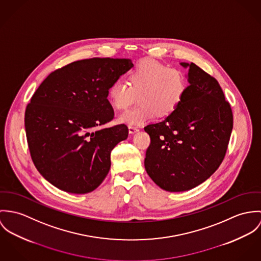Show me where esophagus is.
<instances>
[{"label": "esophagus", "instance_id": "esophagus-1", "mask_svg": "<svg viewBox=\"0 0 261 261\" xmlns=\"http://www.w3.org/2000/svg\"><path fill=\"white\" fill-rule=\"evenodd\" d=\"M139 131V128L136 127V126H132V125H129V133L130 134H134L136 132Z\"/></svg>", "mask_w": 261, "mask_h": 261}]
</instances>
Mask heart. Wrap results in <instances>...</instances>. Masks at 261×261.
Wrapping results in <instances>:
<instances>
[{"instance_id":"1","label":"heart","mask_w":261,"mask_h":261,"mask_svg":"<svg viewBox=\"0 0 261 261\" xmlns=\"http://www.w3.org/2000/svg\"><path fill=\"white\" fill-rule=\"evenodd\" d=\"M188 90L185 74L152 58L138 62L128 73V83L116 80L108 99L117 110L127 109L138 95L139 106L124 112L120 122L142 125L155 117H168L178 109Z\"/></svg>"}]
</instances>
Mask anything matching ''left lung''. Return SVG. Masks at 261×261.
Returning <instances> with one entry per match:
<instances>
[{"instance_id":"8db88e82","label":"left lung","mask_w":261,"mask_h":261,"mask_svg":"<svg viewBox=\"0 0 261 261\" xmlns=\"http://www.w3.org/2000/svg\"><path fill=\"white\" fill-rule=\"evenodd\" d=\"M188 68L189 86L178 109L164 121L150 124L145 169L162 189H192L214 173L229 143L233 115L217 80L194 63Z\"/></svg>"}]
</instances>
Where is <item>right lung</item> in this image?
<instances>
[{"mask_svg":"<svg viewBox=\"0 0 261 261\" xmlns=\"http://www.w3.org/2000/svg\"><path fill=\"white\" fill-rule=\"evenodd\" d=\"M133 64L129 59L91 58L52 72L25 111L31 158L59 189L95 190L111 166V151L128 137V127L103 125L114 119L108 90Z\"/></svg>","mask_w":261,"mask_h":261,"instance_id":"1","label":"right lung"}]
</instances>
